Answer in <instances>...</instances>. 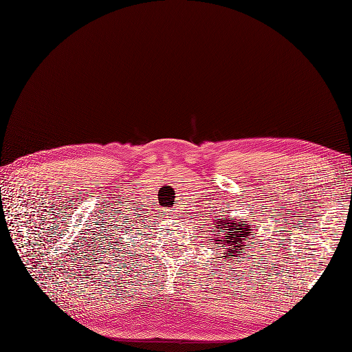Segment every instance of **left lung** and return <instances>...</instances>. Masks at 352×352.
<instances>
[{"label":"left lung","instance_id":"obj_1","mask_svg":"<svg viewBox=\"0 0 352 352\" xmlns=\"http://www.w3.org/2000/svg\"><path fill=\"white\" fill-rule=\"evenodd\" d=\"M212 226L215 227V244H221V247H226V260L232 261L238 255L243 256L247 252V248L250 247V239H252L250 238V235L254 236L251 234V227L248 226L247 221L231 219L228 217L226 219L215 217Z\"/></svg>","mask_w":352,"mask_h":352}]
</instances>
